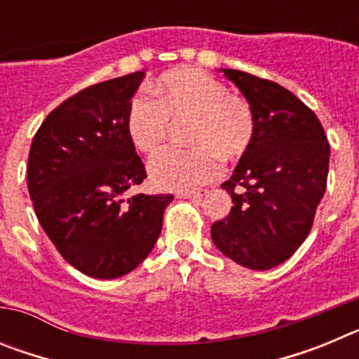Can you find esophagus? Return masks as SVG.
<instances>
[{
    "label": "esophagus",
    "mask_w": 359,
    "mask_h": 359,
    "mask_svg": "<svg viewBox=\"0 0 359 359\" xmlns=\"http://www.w3.org/2000/svg\"><path fill=\"white\" fill-rule=\"evenodd\" d=\"M208 194V190L201 189V190H192V192H183L180 194V198H185V199H194V201H201L205 196Z\"/></svg>",
    "instance_id": "obj_1"
}]
</instances>
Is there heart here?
<instances>
[{
	"mask_svg": "<svg viewBox=\"0 0 359 359\" xmlns=\"http://www.w3.org/2000/svg\"><path fill=\"white\" fill-rule=\"evenodd\" d=\"M156 100L138 95L126 113V133L133 147L154 152L165 140L170 118L189 120L192 147H167L149 161V177L161 190H194L221 172V160L243 156L255 136V116L244 97L196 68L163 73L151 88Z\"/></svg>",
	"mask_w": 359,
	"mask_h": 359,
	"instance_id": "obj_1",
	"label": "heart"
}]
</instances>
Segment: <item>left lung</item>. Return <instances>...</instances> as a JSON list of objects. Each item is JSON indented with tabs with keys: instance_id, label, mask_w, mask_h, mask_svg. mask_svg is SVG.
Returning a JSON list of instances; mask_svg holds the SVG:
<instances>
[{
	"instance_id": "1",
	"label": "left lung",
	"mask_w": 359,
	"mask_h": 359,
	"mask_svg": "<svg viewBox=\"0 0 359 359\" xmlns=\"http://www.w3.org/2000/svg\"><path fill=\"white\" fill-rule=\"evenodd\" d=\"M221 72L252 106L255 136L221 185L233 207L210 236L228 259L262 271L287 261L309 236L331 147L315 113L290 90L239 69Z\"/></svg>"
}]
</instances>
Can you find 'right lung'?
<instances>
[{"instance_id": "1", "label": "right lung", "mask_w": 359, "mask_h": 359, "mask_svg": "<svg viewBox=\"0 0 359 359\" xmlns=\"http://www.w3.org/2000/svg\"><path fill=\"white\" fill-rule=\"evenodd\" d=\"M145 72L93 84L57 106L32 140L28 192L65 261L93 278L128 275L154 248L172 194L123 199L147 174L126 133Z\"/></svg>"}]
</instances>
